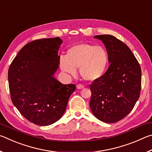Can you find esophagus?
Wrapping results in <instances>:
<instances>
[{
	"label": "esophagus",
	"instance_id": "obj_1",
	"mask_svg": "<svg viewBox=\"0 0 152 152\" xmlns=\"http://www.w3.org/2000/svg\"><path fill=\"white\" fill-rule=\"evenodd\" d=\"M84 87V86L82 84H78L76 85V88L78 89H82V88H83Z\"/></svg>",
	"mask_w": 152,
	"mask_h": 152
}]
</instances>
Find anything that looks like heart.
<instances>
[{"instance_id": "1", "label": "heart", "mask_w": 152, "mask_h": 152, "mask_svg": "<svg viewBox=\"0 0 152 152\" xmlns=\"http://www.w3.org/2000/svg\"><path fill=\"white\" fill-rule=\"evenodd\" d=\"M109 56L105 49L100 45L80 43L67 51L66 57H61L60 65L64 72L76 75V69L86 80L93 81L99 78L106 70Z\"/></svg>"}]
</instances>
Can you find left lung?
I'll return each instance as SVG.
<instances>
[{
  "mask_svg": "<svg viewBox=\"0 0 152 152\" xmlns=\"http://www.w3.org/2000/svg\"><path fill=\"white\" fill-rule=\"evenodd\" d=\"M106 46L110 63L103 75L90 85V107L97 119L109 123L123 119L140 97L141 70L128 46L111 35L95 36Z\"/></svg>",
  "mask_w": 152,
  "mask_h": 152,
  "instance_id": "left-lung-1",
  "label": "left lung"
}]
</instances>
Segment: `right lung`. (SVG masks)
Returning a JSON list of instances; mask_svg holds the SVG:
<instances>
[{"label": "right lung", "mask_w": 152, "mask_h": 152, "mask_svg": "<svg viewBox=\"0 0 152 152\" xmlns=\"http://www.w3.org/2000/svg\"><path fill=\"white\" fill-rule=\"evenodd\" d=\"M59 37L32 41L20 50L10 65L8 80L11 101L25 119L35 125L52 124L62 117L76 90L54 77L60 56Z\"/></svg>", "instance_id": "add662e5"}]
</instances>
